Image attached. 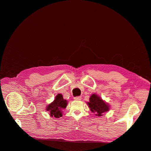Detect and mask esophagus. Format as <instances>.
I'll list each match as a JSON object with an SVG mask.
<instances>
[{
    "label": "esophagus",
    "mask_w": 151,
    "mask_h": 151,
    "mask_svg": "<svg viewBox=\"0 0 151 151\" xmlns=\"http://www.w3.org/2000/svg\"><path fill=\"white\" fill-rule=\"evenodd\" d=\"M74 99L75 100H81V96H77V97H75L74 98Z\"/></svg>",
    "instance_id": "esophagus-1"
}]
</instances>
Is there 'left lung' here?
Returning a JSON list of instances; mask_svg holds the SVG:
<instances>
[{
    "label": "left lung",
    "mask_w": 151,
    "mask_h": 151,
    "mask_svg": "<svg viewBox=\"0 0 151 151\" xmlns=\"http://www.w3.org/2000/svg\"><path fill=\"white\" fill-rule=\"evenodd\" d=\"M89 107L92 113H96L98 116H102V113L108 111L109 106L103 101L102 99L96 94H93L89 99V102H88Z\"/></svg>",
    "instance_id": "left-lung-1"
}]
</instances>
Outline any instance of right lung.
I'll use <instances>...</instances> for the list:
<instances>
[{"mask_svg":"<svg viewBox=\"0 0 151 151\" xmlns=\"http://www.w3.org/2000/svg\"><path fill=\"white\" fill-rule=\"evenodd\" d=\"M67 105V101L63 99L62 95L59 93L55 97V100L46 108V110L49 111L51 116L59 118L62 116V109H65Z\"/></svg>","mask_w":151,"mask_h":151,"instance_id":"1","label":"right lung"}]
</instances>
